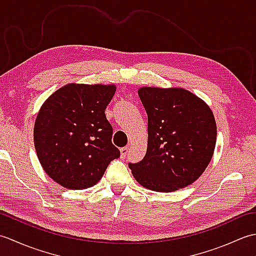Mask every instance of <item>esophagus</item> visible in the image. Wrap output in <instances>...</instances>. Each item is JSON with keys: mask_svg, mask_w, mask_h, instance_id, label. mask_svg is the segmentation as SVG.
<instances>
[{"mask_svg": "<svg viewBox=\"0 0 256 256\" xmlns=\"http://www.w3.org/2000/svg\"><path fill=\"white\" fill-rule=\"evenodd\" d=\"M120 152H121L122 158H125V157H126V155H128V146H125V148L120 150Z\"/></svg>", "mask_w": 256, "mask_h": 256, "instance_id": "1", "label": "esophagus"}]
</instances>
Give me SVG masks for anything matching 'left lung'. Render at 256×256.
<instances>
[{
  "label": "left lung",
  "instance_id": "8db88e82",
  "mask_svg": "<svg viewBox=\"0 0 256 256\" xmlns=\"http://www.w3.org/2000/svg\"><path fill=\"white\" fill-rule=\"evenodd\" d=\"M138 92L148 116V150L140 162H130V170L140 186L153 192L187 187L202 175L214 156V113L182 88L142 86Z\"/></svg>",
  "mask_w": 256,
  "mask_h": 256
}]
</instances>
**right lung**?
<instances>
[{
	"label": "right lung",
	"instance_id": "add662e5",
	"mask_svg": "<svg viewBox=\"0 0 256 256\" xmlns=\"http://www.w3.org/2000/svg\"><path fill=\"white\" fill-rule=\"evenodd\" d=\"M114 84H68L42 103L34 125V144L42 170L68 189H86L120 157L112 144L106 106Z\"/></svg>",
	"mask_w": 256,
	"mask_h": 256
}]
</instances>
